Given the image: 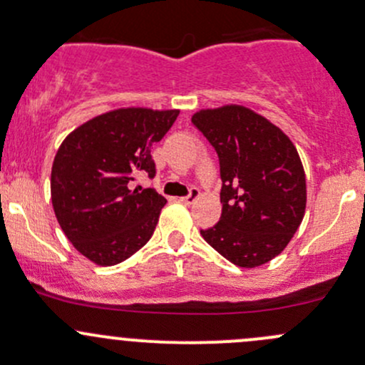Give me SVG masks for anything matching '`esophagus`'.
<instances>
[{
    "instance_id": "1",
    "label": "esophagus",
    "mask_w": 365,
    "mask_h": 365,
    "mask_svg": "<svg viewBox=\"0 0 365 365\" xmlns=\"http://www.w3.org/2000/svg\"><path fill=\"white\" fill-rule=\"evenodd\" d=\"M197 197H200V189L192 187V189H190V192L187 194V196L180 197V201H182V203H185V205H192L194 201L197 200Z\"/></svg>"
}]
</instances>
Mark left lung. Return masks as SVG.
<instances>
[{
  "instance_id": "1",
  "label": "left lung",
  "mask_w": 365,
  "mask_h": 365,
  "mask_svg": "<svg viewBox=\"0 0 365 365\" xmlns=\"http://www.w3.org/2000/svg\"><path fill=\"white\" fill-rule=\"evenodd\" d=\"M192 123L215 148L222 213L201 237L220 256L254 268L279 256L305 213L307 189L288 135L244 106L201 109Z\"/></svg>"
}]
</instances>
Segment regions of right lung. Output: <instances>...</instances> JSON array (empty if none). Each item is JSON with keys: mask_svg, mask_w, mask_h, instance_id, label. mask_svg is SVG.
I'll return each mask as SVG.
<instances>
[{"mask_svg": "<svg viewBox=\"0 0 365 365\" xmlns=\"http://www.w3.org/2000/svg\"><path fill=\"white\" fill-rule=\"evenodd\" d=\"M178 109L121 108L72 130L51 171V200L65 237L83 256L113 267L152 238L168 201L155 189H132L139 173L155 176L152 148Z\"/></svg>", "mask_w": 365, "mask_h": 365, "instance_id": "obj_1", "label": "right lung"}]
</instances>
